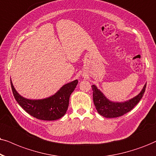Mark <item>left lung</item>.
I'll return each mask as SVG.
<instances>
[{"instance_id": "8db88e82", "label": "left lung", "mask_w": 156, "mask_h": 156, "mask_svg": "<svg viewBox=\"0 0 156 156\" xmlns=\"http://www.w3.org/2000/svg\"><path fill=\"white\" fill-rule=\"evenodd\" d=\"M146 84L143 86L141 91L135 97L130 98L124 102L112 101L107 98L105 95L96 87L95 85H92L93 100L94 105L100 115L106 118H114L121 117L127 113L138 104L145 91Z\"/></svg>"}]
</instances>
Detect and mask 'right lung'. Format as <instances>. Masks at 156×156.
I'll return each instance as SVG.
<instances>
[{
    "instance_id": "obj_1",
    "label": "right lung",
    "mask_w": 156,
    "mask_h": 156,
    "mask_svg": "<svg viewBox=\"0 0 156 156\" xmlns=\"http://www.w3.org/2000/svg\"><path fill=\"white\" fill-rule=\"evenodd\" d=\"M75 80L65 84L54 95L42 99H29L23 97L16 91L11 79V88L15 99L27 113L35 118L46 121H52L62 117L69 105V99L78 84Z\"/></svg>"
}]
</instances>
